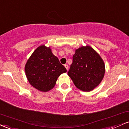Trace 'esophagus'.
<instances>
[{
    "label": "esophagus",
    "mask_w": 129,
    "mask_h": 129,
    "mask_svg": "<svg viewBox=\"0 0 129 129\" xmlns=\"http://www.w3.org/2000/svg\"><path fill=\"white\" fill-rule=\"evenodd\" d=\"M64 67L66 68V70L68 71V69H69V66H68V64H65V65H64Z\"/></svg>",
    "instance_id": "34e87169"
}]
</instances>
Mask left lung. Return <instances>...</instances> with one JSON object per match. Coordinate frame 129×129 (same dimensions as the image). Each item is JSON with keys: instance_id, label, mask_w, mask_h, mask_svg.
<instances>
[{"instance_id": "obj_1", "label": "left lung", "mask_w": 129, "mask_h": 129, "mask_svg": "<svg viewBox=\"0 0 129 129\" xmlns=\"http://www.w3.org/2000/svg\"><path fill=\"white\" fill-rule=\"evenodd\" d=\"M105 71L101 56L92 47L86 45L75 49L68 74L77 88L89 92L100 84Z\"/></svg>"}]
</instances>
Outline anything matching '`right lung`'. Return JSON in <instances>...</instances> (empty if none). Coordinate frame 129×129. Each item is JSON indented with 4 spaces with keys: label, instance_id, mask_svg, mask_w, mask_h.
<instances>
[{
    "label": "right lung",
    "instance_id": "right-lung-1",
    "mask_svg": "<svg viewBox=\"0 0 129 129\" xmlns=\"http://www.w3.org/2000/svg\"><path fill=\"white\" fill-rule=\"evenodd\" d=\"M25 71L29 83L41 92L53 89L57 78L67 72L66 68L52 54L50 47L39 46L27 60Z\"/></svg>",
    "mask_w": 129,
    "mask_h": 129
}]
</instances>
